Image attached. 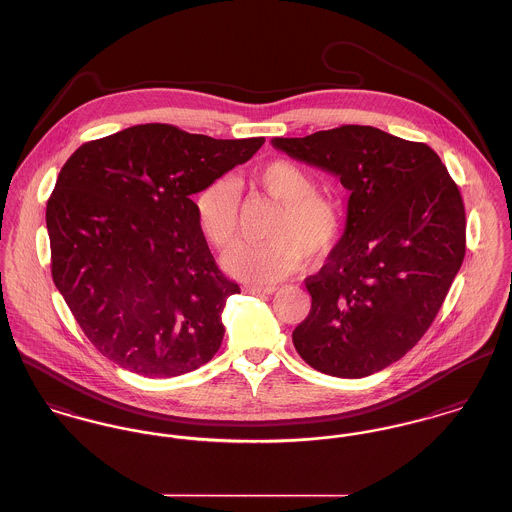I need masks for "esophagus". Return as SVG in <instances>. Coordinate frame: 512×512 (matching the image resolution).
I'll list each match as a JSON object with an SVG mask.
<instances>
[{"instance_id":"34e87169","label":"esophagus","mask_w":512,"mask_h":512,"mask_svg":"<svg viewBox=\"0 0 512 512\" xmlns=\"http://www.w3.org/2000/svg\"><path fill=\"white\" fill-rule=\"evenodd\" d=\"M275 291V285H252L246 287V293H254V295H272Z\"/></svg>"}]
</instances>
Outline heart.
<instances>
[{
    "instance_id": "b5f03b06",
    "label": "heart",
    "mask_w": 512,
    "mask_h": 512,
    "mask_svg": "<svg viewBox=\"0 0 512 512\" xmlns=\"http://www.w3.org/2000/svg\"><path fill=\"white\" fill-rule=\"evenodd\" d=\"M252 182L279 204L266 242H244L223 264L235 277L250 283H273L295 272L303 260H322L338 242L343 227L341 205L316 190L314 176L293 161H272L252 172ZM196 219L205 239L217 248L239 237L240 200L237 186L215 178L198 192Z\"/></svg>"
}]
</instances>
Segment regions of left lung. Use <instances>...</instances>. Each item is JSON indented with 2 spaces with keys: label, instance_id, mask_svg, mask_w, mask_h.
<instances>
[{
  "label": "left lung",
  "instance_id": "obj_1",
  "mask_svg": "<svg viewBox=\"0 0 512 512\" xmlns=\"http://www.w3.org/2000/svg\"><path fill=\"white\" fill-rule=\"evenodd\" d=\"M275 149L340 176L345 231L305 281L293 343L324 375L363 378L402 359L433 324L466 254L456 182L425 143L373 126L273 137Z\"/></svg>",
  "mask_w": 512,
  "mask_h": 512
}]
</instances>
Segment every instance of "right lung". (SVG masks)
<instances>
[{
  "label": "right lung",
  "instance_id": "1",
  "mask_svg": "<svg viewBox=\"0 0 512 512\" xmlns=\"http://www.w3.org/2000/svg\"><path fill=\"white\" fill-rule=\"evenodd\" d=\"M264 141L141 124L66 161L46 205L52 279L106 359L169 378L217 353L221 312L240 287L217 268L190 196Z\"/></svg>",
  "mask_w": 512,
  "mask_h": 512
}]
</instances>
